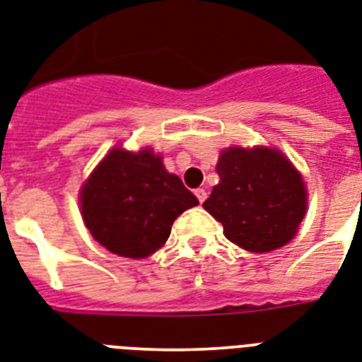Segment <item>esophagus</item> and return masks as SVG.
I'll return each mask as SVG.
<instances>
[{"label":"esophagus","mask_w":362,"mask_h":362,"mask_svg":"<svg viewBox=\"0 0 362 362\" xmlns=\"http://www.w3.org/2000/svg\"><path fill=\"white\" fill-rule=\"evenodd\" d=\"M195 195H197V199H199V202L200 204H202V202H204L206 200V197H208V193H206V189H195Z\"/></svg>","instance_id":"1"}]
</instances>
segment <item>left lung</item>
Listing matches in <instances>:
<instances>
[{"instance_id": "left-lung-1", "label": "left lung", "mask_w": 362, "mask_h": 362, "mask_svg": "<svg viewBox=\"0 0 362 362\" xmlns=\"http://www.w3.org/2000/svg\"><path fill=\"white\" fill-rule=\"evenodd\" d=\"M218 182L204 209L223 224L224 235L250 252L284 247L308 211L302 175L278 148L230 147L217 162Z\"/></svg>"}]
</instances>
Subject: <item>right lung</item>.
<instances>
[{
  "label": "right lung",
  "instance_id": "1",
  "mask_svg": "<svg viewBox=\"0 0 362 362\" xmlns=\"http://www.w3.org/2000/svg\"><path fill=\"white\" fill-rule=\"evenodd\" d=\"M197 204V197L165 171L153 148H112L81 189V211L92 238L112 254L132 259L163 247L175 218Z\"/></svg>",
  "mask_w": 362,
  "mask_h": 362
}]
</instances>
